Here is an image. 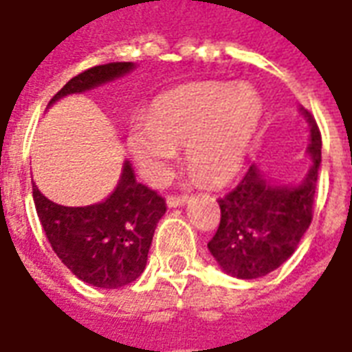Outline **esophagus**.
<instances>
[{
    "label": "esophagus",
    "instance_id": "1",
    "mask_svg": "<svg viewBox=\"0 0 352 352\" xmlns=\"http://www.w3.org/2000/svg\"><path fill=\"white\" fill-rule=\"evenodd\" d=\"M186 201H188V196H168V199H166V204H168V207L184 206Z\"/></svg>",
    "mask_w": 352,
    "mask_h": 352
}]
</instances>
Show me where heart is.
<instances>
[{"instance_id": "b5f03b06", "label": "heart", "mask_w": 352, "mask_h": 352, "mask_svg": "<svg viewBox=\"0 0 352 352\" xmlns=\"http://www.w3.org/2000/svg\"><path fill=\"white\" fill-rule=\"evenodd\" d=\"M262 113V98L249 85L194 82L158 96L148 118H133L128 148L146 183H166L177 148L186 146L188 168L219 186L241 168Z\"/></svg>"}]
</instances>
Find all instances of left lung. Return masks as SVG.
Returning <instances> with one entry per match:
<instances>
[{"instance_id":"left-lung-1","label":"left lung","mask_w":352,"mask_h":352,"mask_svg":"<svg viewBox=\"0 0 352 352\" xmlns=\"http://www.w3.org/2000/svg\"><path fill=\"white\" fill-rule=\"evenodd\" d=\"M307 154L311 168L300 184H272L252 164L236 188L219 199L221 222L209 251L222 270L237 279H258L287 262L313 221L320 168V131L309 111Z\"/></svg>"}]
</instances>
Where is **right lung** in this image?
I'll use <instances>...</instances> for the list:
<instances>
[{"label": "right lung", "instance_id": "1", "mask_svg": "<svg viewBox=\"0 0 352 352\" xmlns=\"http://www.w3.org/2000/svg\"><path fill=\"white\" fill-rule=\"evenodd\" d=\"M131 69V62L90 67L73 77L50 103L69 94L92 90ZM32 188L45 236L73 275L92 287L120 288L143 273L156 224L166 213V199L135 181L130 162H124L113 194L94 206H58L45 198L35 184Z\"/></svg>", "mask_w": 352, "mask_h": 352}]
</instances>
